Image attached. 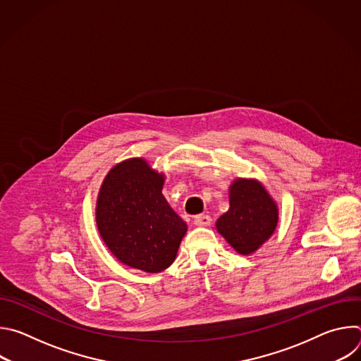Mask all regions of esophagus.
I'll list each match as a JSON object with an SVG mask.
<instances>
[{"label":"esophagus","instance_id":"34e87169","mask_svg":"<svg viewBox=\"0 0 361 361\" xmlns=\"http://www.w3.org/2000/svg\"><path fill=\"white\" fill-rule=\"evenodd\" d=\"M194 224L198 227H207L212 224V217L207 214H200V216L194 217Z\"/></svg>","mask_w":361,"mask_h":361}]
</instances>
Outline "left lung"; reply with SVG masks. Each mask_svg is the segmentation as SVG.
Segmentation results:
<instances>
[{"label": "left lung", "instance_id": "1", "mask_svg": "<svg viewBox=\"0 0 361 361\" xmlns=\"http://www.w3.org/2000/svg\"><path fill=\"white\" fill-rule=\"evenodd\" d=\"M230 209L216 223L217 231L243 255L259 250L274 233L279 207L255 178H235L228 188Z\"/></svg>", "mask_w": 361, "mask_h": 361}]
</instances>
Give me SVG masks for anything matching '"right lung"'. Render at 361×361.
Returning a JSON list of instances; mask_svg holds the SVG:
<instances>
[{
	"mask_svg": "<svg viewBox=\"0 0 361 361\" xmlns=\"http://www.w3.org/2000/svg\"><path fill=\"white\" fill-rule=\"evenodd\" d=\"M164 181V173L134 157L107 173L97 197L102 241L120 263L145 273L169 269L187 233L185 221L163 195Z\"/></svg>",
	"mask_w": 361,
	"mask_h": 361,
	"instance_id": "obj_1",
	"label": "right lung"
}]
</instances>
